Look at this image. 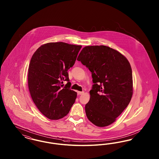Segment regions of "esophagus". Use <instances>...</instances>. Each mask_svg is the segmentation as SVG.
Returning a JSON list of instances; mask_svg holds the SVG:
<instances>
[{"mask_svg": "<svg viewBox=\"0 0 159 159\" xmlns=\"http://www.w3.org/2000/svg\"><path fill=\"white\" fill-rule=\"evenodd\" d=\"M83 93H84V92H83V91H82V92L77 91V94H78V95H83Z\"/></svg>", "mask_w": 159, "mask_h": 159, "instance_id": "34e87169", "label": "esophagus"}]
</instances>
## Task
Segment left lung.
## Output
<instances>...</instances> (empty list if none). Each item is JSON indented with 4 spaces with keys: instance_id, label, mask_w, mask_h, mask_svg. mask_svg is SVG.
<instances>
[{
    "instance_id": "8db88e82",
    "label": "left lung",
    "mask_w": 159,
    "mask_h": 159,
    "mask_svg": "<svg viewBox=\"0 0 159 159\" xmlns=\"http://www.w3.org/2000/svg\"><path fill=\"white\" fill-rule=\"evenodd\" d=\"M77 60L91 71L94 83L85 106L89 120L105 127L116 120L133 95L130 64L119 51L104 45L84 47Z\"/></svg>"
}]
</instances>
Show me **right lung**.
I'll return each mask as SVG.
<instances>
[{"label":"right lung","instance_id":"right-lung-1","mask_svg":"<svg viewBox=\"0 0 159 159\" xmlns=\"http://www.w3.org/2000/svg\"><path fill=\"white\" fill-rule=\"evenodd\" d=\"M81 45L50 42L33 53L28 71L31 97L39 110L51 120H58L69 113L77 93L70 89L68 69L73 67ZM68 81L66 86L63 81Z\"/></svg>","mask_w":159,"mask_h":159}]
</instances>
